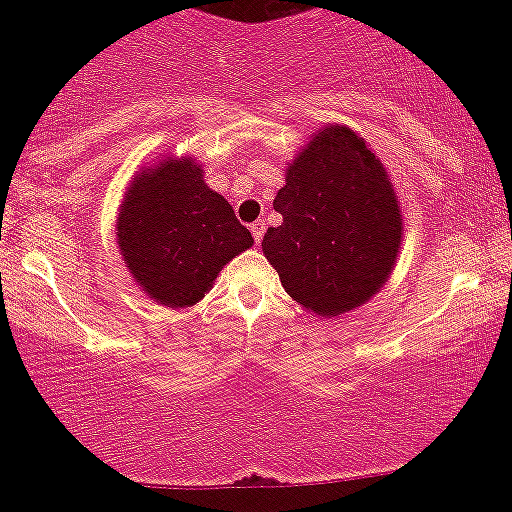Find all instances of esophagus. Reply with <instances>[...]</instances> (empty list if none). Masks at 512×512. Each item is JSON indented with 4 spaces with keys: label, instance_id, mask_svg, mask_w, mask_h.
Wrapping results in <instances>:
<instances>
[{
    "label": "esophagus",
    "instance_id": "34e87169",
    "mask_svg": "<svg viewBox=\"0 0 512 512\" xmlns=\"http://www.w3.org/2000/svg\"><path fill=\"white\" fill-rule=\"evenodd\" d=\"M250 231H252V236H255V243L260 245V240H262V236H264V231H267V223H264L262 219H257V221L252 223V226H250Z\"/></svg>",
    "mask_w": 512,
    "mask_h": 512
}]
</instances>
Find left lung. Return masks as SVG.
<instances>
[{
    "label": "left lung",
    "instance_id": "obj_1",
    "mask_svg": "<svg viewBox=\"0 0 512 512\" xmlns=\"http://www.w3.org/2000/svg\"><path fill=\"white\" fill-rule=\"evenodd\" d=\"M274 209L284 221L264 233L262 252L308 313L344 315L387 284L404 236L402 209L385 166L354 129H317L286 163Z\"/></svg>",
    "mask_w": 512,
    "mask_h": 512
}]
</instances>
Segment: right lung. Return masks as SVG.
Segmentation results:
<instances>
[{
	"label": "right lung",
	"mask_w": 512,
	"mask_h": 512,
	"mask_svg": "<svg viewBox=\"0 0 512 512\" xmlns=\"http://www.w3.org/2000/svg\"><path fill=\"white\" fill-rule=\"evenodd\" d=\"M115 231L132 279L166 308L202 301L221 269L252 248L250 231L204 182V170L192 156H166L134 175Z\"/></svg>",
	"instance_id": "obj_1"
}]
</instances>
